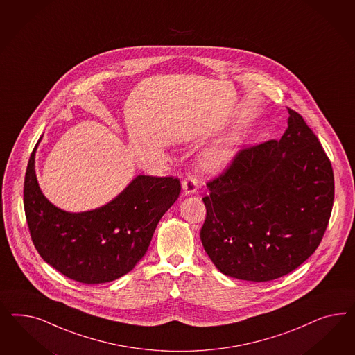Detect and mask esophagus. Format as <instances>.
I'll return each mask as SVG.
<instances>
[{
    "instance_id": "34e87169",
    "label": "esophagus",
    "mask_w": 355,
    "mask_h": 355,
    "mask_svg": "<svg viewBox=\"0 0 355 355\" xmlns=\"http://www.w3.org/2000/svg\"><path fill=\"white\" fill-rule=\"evenodd\" d=\"M182 189L186 195H193L198 191V180L193 175H189L182 182Z\"/></svg>"
}]
</instances>
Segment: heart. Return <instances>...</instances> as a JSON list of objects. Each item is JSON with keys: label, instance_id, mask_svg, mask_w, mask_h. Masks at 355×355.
<instances>
[{"label": "heart", "instance_id": "heart-1", "mask_svg": "<svg viewBox=\"0 0 355 355\" xmlns=\"http://www.w3.org/2000/svg\"><path fill=\"white\" fill-rule=\"evenodd\" d=\"M241 139L239 135L233 134L225 140L217 143L212 148L205 152L202 156V166L208 172H220L236 156L239 148Z\"/></svg>", "mask_w": 355, "mask_h": 355}]
</instances>
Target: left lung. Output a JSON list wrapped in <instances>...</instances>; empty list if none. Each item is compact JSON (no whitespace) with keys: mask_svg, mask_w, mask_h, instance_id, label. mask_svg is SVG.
<instances>
[{"mask_svg":"<svg viewBox=\"0 0 355 355\" xmlns=\"http://www.w3.org/2000/svg\"><path fill=\"white\" fill-rule=\"evenodd\" d=\"M288 112L281 139L239 150L207 183L200 239L226 276L254 282L282 277L311 257L328 226L332 165L301 114Z\"/></svg>","mask_w":355,"mask_h":355,"instance_id":"left-lung-1","label":"left lung"}]
</instances>
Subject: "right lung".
Instances as JSON below:
<instances>
[{"label": "right lung", "instance_id": "right-lung-1", "mask_svg": "<svg viewBox=\"0 0 355 355\" xmlns=\"http://www.w3.org/2000/svg\"><path fill=\"white\" fill-rule=\"evenodd\" d=\"M36 147L27 165L23 202L33 245L44 261L66 277L91 285L129 273L147 252L160 218L178 199L180 180L138 175L107 205L66 212L39 187Z\"/></svg>", "mask_w": 355, "mask_h": 355}]
</instances>
